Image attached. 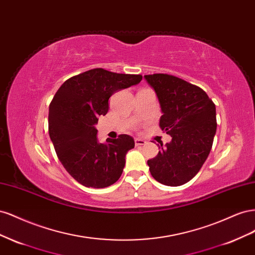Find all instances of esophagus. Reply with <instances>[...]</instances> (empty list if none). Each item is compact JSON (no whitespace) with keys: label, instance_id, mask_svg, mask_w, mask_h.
Returning <instances> with one entry per match:
<instances>
[{"label":"esophagus","instance_id":"obj_1","mask_svg":"<svg viewBox=\"0 0 255 255\" xmlns=\"http://www.w3.org/2000/svg\"><path fill=\"white\" fill-rule=\"evenodd\" d=\"M145 143H146V141L141 139V138H135V144L136 145H143Z\"/></svg>","mask_w":255,"mask_h":255}]
</instances>
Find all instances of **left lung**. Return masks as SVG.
Instances as JSON below:
<instances>
[{
  "label": "left lung",
  "instance_id": "left-lung-1",
  "mask_svg": "<svg viewBox=\"0 0 255 255\" xmlns=\"http://www.w3.org/2000/svg\"><path fill=\"white\" fill-rule=\"evenodd\" d=\"M155 91L163 115L159 127L172 137L148 160L152 176L167 186L189 182L206 160L217 129L216 107L206 92L173 75H144Z\"/></svg>",
  "mask_w": 255,
  "mask_h": 255
}]
</instances>
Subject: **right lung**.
Wrapping results in <instances>:
<instances>
[{
  "instance_id": "1",
  "label": "right lung",
  "mask_w": 255,
  "mask_h": 255,
  "mask_svg": "<svg viewBox=\"0 0 255 255\" xmlns=\"http://www.w3.org/2000/svg\"><path fill=\"white\" fill-rule=\"evenodd\" d=\"M141 80L140 74L97 68L67 80L54 96L49 107L50 138L60 163L84 186L109 187L121 176L127 153L135 145L133 137L122 134L101 143L96 125L109 112L115 92Z\"/></svg>"
}]
</instances>
